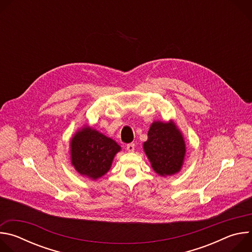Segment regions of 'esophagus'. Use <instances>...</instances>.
<instances>
[{
  "label": "esophagus",
  "instance_id": "esophagus-1",
  "mask_svg": "<svg viewBox=\"0 0 252 252\" xmlns=\"http://www.w3.org/2000/svg\"><path fill=\"white\" fill-rule=\"evenodd\" d=\"M134 149H135V145H134V143H128V145L126 146V150H127V152H129V153L134 152Z\"/></svg>",
  "mask_w": 252,
  "mask_h": 252
}]
</instances>
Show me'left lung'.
Returning <instances> with one entry per match:
<instances>
[{
  "instance_id": "obj_1",
  "label": "left lung",
  "mask_w": 252,
  "mask_h": 252,
  "mask_svg": "<svg viewBox=\"0 0 252 252\" xmlns=\"http://www.w3.org/2000/svg\"><path fill=\"white\" fill-rule=\"evenodd\" d=\"M143 150L153 169L161 176L173 175L182 169L186 157L184 135L172 121L154 122L148 132Z\"/></svg>"
}]
</instances>
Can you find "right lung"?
<instances>
[{
	"mask_svg": "<svg viewBox=\"0 0 252 252\" xmlns=\"http://www.w3.org/2000/svg\"><path fill=\"white\" fill-rule=\"evenodd\" d=\"M69 146L71 164L81 175L94 181L110 170L115 156L121 151L114 139L88 126L75 133Z\"/></svg>",
	"mask_w": 252,
	"mask_h": 252,
	"instance_id": "obj_1",
	"label": "right lung"
}]
</instances>
